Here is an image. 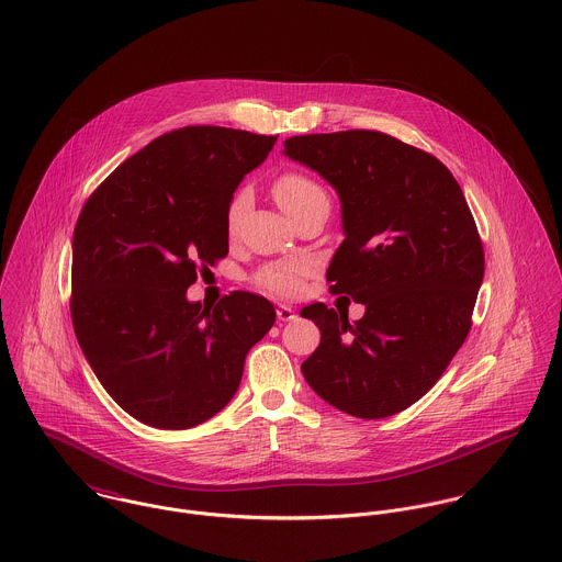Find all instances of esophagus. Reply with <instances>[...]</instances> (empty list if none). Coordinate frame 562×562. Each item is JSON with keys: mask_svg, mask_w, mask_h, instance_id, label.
<instances>
[{"mask_svg": "<svg viewBox=\"0 0 562 562\" xmlns=\"http://www.w3.org/2000/svg\"><path fill=\"white\" fill-rule=\"evenodd\" d=\"M277 318H279V322L294 321V310L290 305H279L277 307Z\"/></svg>", "mask_w": 562, "mask_h": 562, "instance_id": "esophagus-1", "label": "esophagus"}]
</instances>
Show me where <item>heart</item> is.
<instances>
[{
    "label": "heart",
    "instance_id": "1",
    "mask_svg": "<svg viewBox=\"0 0 562 562\" xmlns=\"http://www.w3.org/2000/svg\"><path fill=\"white\" fill-rule=\"evenodd\" d=\"M272 192L277 203L290 216H296L299 212H303L314 203H321V201L328 203L326 190L321 183L314 177L299 170H288L279 175L272 186ZM246 207H248V190L240 188L227 207V227L232 234L236 232ZM310 272H312V263L307 259H290V261H279L261 268L255 274V283L259 290L274 296H296L303 290V283Z\"/></svg>",
    "mask_w": 562,
    "mask_h": 562
}]
</instances>
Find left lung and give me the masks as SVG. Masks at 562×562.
Returning <instances> with one entry per match:
<instances>
[{
  "label": "left lung",
  "instance_id": "1",
  "mask_svg": "<svg viewBox=\"0 0 562 562\" xmlns=\"http://www.w3.org/2000/svg\"><path fill=\"white\" fill-rule=\"evenodd\" d=\"M283 147L337 190L346 238L326 281L366 305L355 324L324 303L301 312L322 333L303 376L348 415H396L439 381L472 328L484 250L470 205L441 161L383 132L292 136Z\"/></svg>",
  "mask_w": 562,
  "mask_h": 562
}]
</instances>
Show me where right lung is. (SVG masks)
I'll use <instances>...</instances> for the list:
<instances>
[{"label":"right lung","instance_id":"right-lung-1","mask_svg":"<svg viewBox=\"0 0 562 562\" xmlns=\"http://www.w3.org/2000/svg\"><path fill=\"white\" fill-rule=\"evenodd\" d=\"M277 136L190 125L123 161L83 203L71 321L94 376L138 422L183 430L238 392L248 350L274 324L263 296L190 303L196 272L229 252L227 207Z\"/></svg>","mask_w":562,"mask_h":562}]
</instances>
